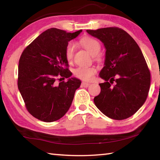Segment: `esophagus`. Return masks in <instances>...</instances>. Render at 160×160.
I'll return each mask as SVG.
<instances>
[{"label":"esophagus","instance_id":"1","mask_svg":"<svg viewBox=\"0 0 160 160\" xmlns=\"http://www.w3.org/2000/svg\"><path fill=\"white\" fill-rule=\"evenodd\" d=\"M81 85H82V87H89V86L90 85V83L82 82V84H81Z\"/></svg>","mask_w":160,"mask_h":160}]
</instances>
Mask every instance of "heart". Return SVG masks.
<instances>
[{
  "instance_id": "obj_1",
  "label": "heart",
  "mask_w": 160,
  "mask_h": 160,
  "mask_svg": "<svg viewBox=\"0 0 160 160\" xmlns=\"http://www.w3.org/2000/svg\"><path fill=\"white\" fill-rule=\"evenodd\" d=\"M83 47L92 56H96L99 53L101 45L96 39L91 37H86L80 40ZM76 45L74 42H69L65 48V56L68 62H71L73 59ZM97 70L93 67H82L80 66L75 69L73 73L76 78L84 81H89L92 80L94 75L96 73Z\"/></svg>"
}]
</instances>
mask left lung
<instances>
[{
    "mask_svg": "<svg viewBox=\"0 0 160 160\" xmlns=\"http://www.w3.org/2000/svg\"><path fill=\"white\" fill-rule=\"evenodd\" d=\"M87 32L106 48L100 73L105 82L99 84L101 91L94 98L95 104L113 120L132 116L145 102L151 84L150 70L140 48L127 32L116 27Z\"/></svg>",
    "mask_w": 160,
    "mask_h": 160,
    "instance_id": "1",
    "label": "left lung"
}]
</instances>
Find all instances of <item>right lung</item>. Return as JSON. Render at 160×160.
<instances>
[{
  "label": "right lung",
  "instance_id": "add662e5",
  "mask_svg": "<svg viewBox=\"0 0 160 160\" xmlns=\"http://www.w3.org/2000/svg\"><path fill=\"white\" fill-rule=\"evenodd\" d=\"M81 32L69 33L57 28L49 29L30 43L20 56L18 89L27 110L40 120L56 121L71 107L81 81L75 78L66 82L61 79L72 75L65 48L68 42Z\"/></svg>",
  "mask_w": 160,
  "mask_h": 160
}]
</instances>
